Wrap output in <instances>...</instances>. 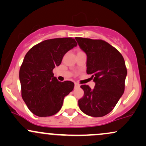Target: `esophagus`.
<instances>
[{
    "mask_svg": "<svg viewBox=\"0 0 146 146\" xmlns=\"http://www.w3.org/2000/svg\"><path fill=\"white\" fill-rule=\"evenodd\" d=\"M80 86V84H78V82H75V87H76V88H79Z\"/></svg>",
    "mask_w": 146,
    "mask_h": 146,
    "instance_id": "obj_1",
    "label": "esophagus"
}]
</instances>
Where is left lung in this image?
Segmentation results:
<instances>
[{
    "instance_id": "8db88e82",
    "label": "left lung",
    "mask_w": 146,
    "mask_h": 146,
    "mask_svg": "<svg viewBox=\"0 0 146 146\" xmlns=\"http://www.w3.org/2000/svg\"><path fill=\"white\" fill-rule=\"evenodd\" d=\"M86 55V73L95 87L81 85L84 96L78 100L81 111L88 116L102 117L112 111L125 90L127 68L123 57L110 44L100 39L76 37Z\"/></svg>"
}]
</instances>
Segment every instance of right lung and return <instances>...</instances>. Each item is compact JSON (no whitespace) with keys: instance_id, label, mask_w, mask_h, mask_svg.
Masks as SVG:
<instances>
[{"instance_id":"add662e5","label":"right lung","mask_w":146,"mask_h":146,"mask_svg":"<svg viewBox=\"0 0 146 146\" xmlns=\"http://www.w3.org/2000/svg\"><path fill=\"white\" fill-rule=\"evenodd\" d=\"M76 46V41L70 37L48 39L35 45L25 55L19 70L21 96L36 116L46 117L57 113L64 97L73 91L74 83L59 82L52 70Z\"/></svg>"}]
</instances>
